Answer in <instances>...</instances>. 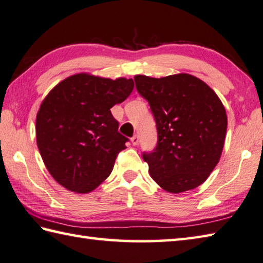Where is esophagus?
Listing matches in <instances>:
<instances>
[{
  "label": "esophagus",
  "mask_w": 263,
  "mask_h": 263,
  "mask_svg": "<svg viewBox=\"0 0 263 263\" xmlns=\"http://www.w3.org/2000/svg\"><path fill=\"white\" fill-rule=\"evenodd\" d=\"M130 141H132V143H133V145H138V143H139L138 135H134V136L130 138Z\"/></svg>",
  "instance_id": "obj_1"
}]
</instances>
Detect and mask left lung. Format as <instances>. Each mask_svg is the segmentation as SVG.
<instances>
[{
	"label": "left lung",
	"instance_id": "1",
	"mask_svg": "<svg viewBox=\"0 0 263 263\" xmlns=\"http://www.w3.org/2000/svg\"><path fill=\"white\" fill-rule=\"evenodd\" d=\"M134 80L157 124V146L143 153L149 175L174 194L196 189L221 157L227 116L220 99L203 80L189 73L162 78L137 74Z\"/></svg>",
	"mask_w": 263,
	"mask_h": 263
}]
</instances>
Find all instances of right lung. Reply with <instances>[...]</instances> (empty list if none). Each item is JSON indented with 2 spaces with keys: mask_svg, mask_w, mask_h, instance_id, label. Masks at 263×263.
<instances>
[{
  "mask_svg": "<svg viewBox=\"0 0 263 263\" xmlns=\"http://www.w3.org/2000/svg\"><path fill=\"white\" fill-rule=\"evenodd\" d=\"M133 88V79L82 72L62 80L43 100L36 117L37 146L59 184L85 194L108 178L128 141L110 109Z\"/></svg>",
  "mask_w": 263,
  "mask_h": 263,
  "instance_id": "1",
  "label": "right lung"
}]
</instances>
